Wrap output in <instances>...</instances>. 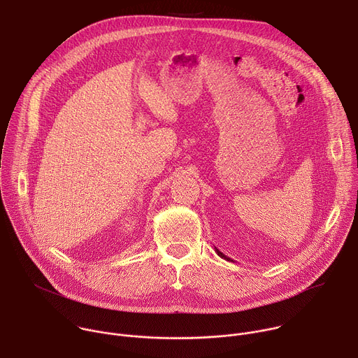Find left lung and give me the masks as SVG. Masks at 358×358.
<instances>
[{
    "instance_id": "1",
    "label": "left lung",
    "mask_w": 358,
    "mask_h": 358,
    "mask_svg": "<svg viewBox=\"0 0 358 358\" xmlns=\"http://www.w3.org/2000/svg\"><path fill=\"white\" fill-rule=\"evenodd\" d=\"M215 252L218 253V257H221L222 259H225V261H229V262H234L231 258H228V257H227V255H224V253H222V252H221L218 248H215Z\"/></svg>"
}]
</instances>
